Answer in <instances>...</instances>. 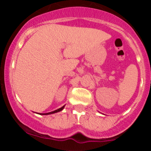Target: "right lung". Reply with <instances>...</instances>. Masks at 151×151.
<instances>
[{
  "instance_id": "right-lung-1",
  "label": "right lung",
  "mask_w": 151,
  "mask_h": 151,
  "mask_svg": "<svg viewBox=\"0 0 151 151\" xmlns=\"http://www.w3.org/2000/svg\"><path fill=\"white\" fill-rule=\"evenodd\" d=\"M64 106H63L62 107L59 108V109H57V110H54V111H52V112H50V113H41V114H42V115H49V114H53V113H57V112H60V111H61V110H63V109L64 108Z\"/></svg>"
}]
</instances>
